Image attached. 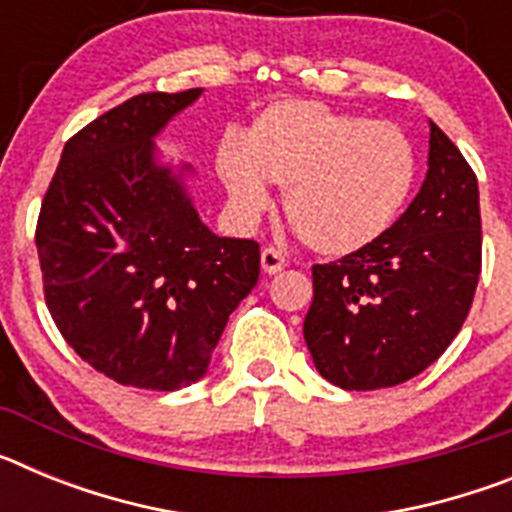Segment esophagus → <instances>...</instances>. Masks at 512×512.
Instances as JSON below:
<instances>
[{"label": "esophagus", "instance_id": "34e87169", "mask_svg": "<svg viewBox=\"0 0 512 512\" xmlns=\"http://www.w3.org/2000/svg\"><path fill=\"white\" fill-rule=\"evenodd\" d=\"M284 266H287V259H284V253L279 248L266 246L261 251V269H264V274H277Z\"/></svg>", "mask_w": 512, "mask_h": 512}]
</instances>
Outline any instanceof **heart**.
<instances>
[{
    "instance_id": "1",
    "label": "heart",
    "mask_w": 512,
    "mask_h": 512,
    "mask_svg": "<svg viewBox=\"0 0 512 512\" xmlns=\"http://www.w3.org/2000/svg\"><path fill=\"white\" fill-rule=\"evenodd\" d=\"M217 174L248 217L269 207L264 178L284 187V212L302 243L346 256L397 223L418 179V153L395 122L284 99L253 120L243 143H220Z\"/></svg>"
}]
</instances>
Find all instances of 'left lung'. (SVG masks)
<instances>
[{
    "mask_svg": "<svg viewBox=\"0 0 512 512\" xmlns=\"http://www.w3.org/2000/svg\"><path fill=\"white\" fill-rule=\"evenodd\" d=\"M482 271L477 176L431 122L418 197L372 246L312 266L305 343L341 390L408 382L461 330Z\"/></svg>",
    "mask_w": 512,
    "mask_h": 512,
    "instance_id": "obj_1",
    "label": "left lung"
}]
</instances>
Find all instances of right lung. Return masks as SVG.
Wrapping results in <instances>:
<instances>
[{"instance_id":"add662e5","label":"right lung","mask_w":512,"mask_h":512,"mask_svg":"<svg viewBox=\"0 0 512 512\" xmlns=\"http://www.w3.org/2000/svg\"><path fill=\"white\" fill-rule=\"evenodd\" d=\"M202 89L130 97L81 128L40 205L45 305L117 384L174 392L205 377L230 312L259 282L256 241L217 238L153 138Z\"/></svg>"}]
</instances>
